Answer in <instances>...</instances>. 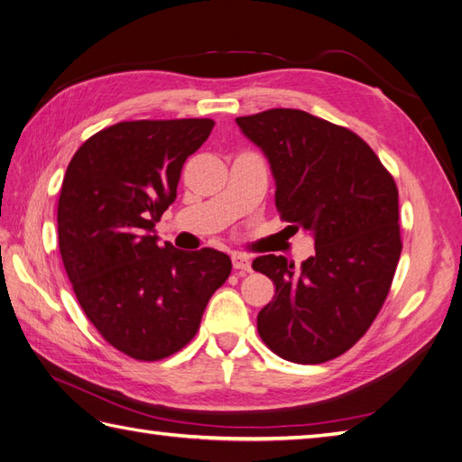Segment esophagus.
<instances>
[{
	"instance_id": "obj_1",
	"label": "esophagus",
	"mask_w": 462,
	"mask_h": 462,
	"mask_svg": "<svg viewBox=\"0 0 462 462\" xmlns=\"http://www.w3.org/2000/svg\"><path fill=\"white\" fill-rule=\"evenodd\" d=\"M232 265H234V269H238V271H250L252 269L250 257H247L245 254H232Z\"/></svg>"
}]
</instances>
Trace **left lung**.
<instances>
[{"label":"left lung","mask_w":462,"mask_h":462,"mask_svg":"<svg viewBox=\"0 0 462 462\" xmlns=\"http://www.w3.org/2000/svg\"><path fill=\"white\" fill-rule=\"evenodd\" d=\"M236 123L269 158L281 220L310 230L316 245L299 271L282 255L255 259L275 285L257 332L281 359L332 361L366 334L393 285L402 252L394 177L353 130L306 111Z\"/></svg>","instance_id":"1"}]
</instances>
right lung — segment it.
Here are the masks:
<instances>
[{
    "instance_id": "right-lung-1",
    "label": "right lung",
    "mask_w": 462,
    "mask_h": 462,
    "mask_svg": "<svg viewBox=\"0 0 462 462\" xmlns=\"http://www.w3.org/2000/svg\"><path fill=\"white\" fill-rule=\"evenodd\" d=\"M212 118L125 121L78 148L58 199V245L88 320L115 349L160 361L183 349L232 271L226 254L180 252L152 234Z\"/></svg>"
}]
</instances>
